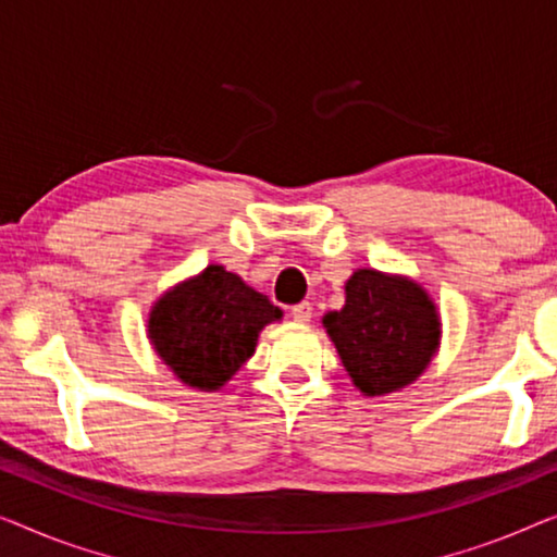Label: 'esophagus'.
I'll list each match as a JSON object with an SVG mask.
<instances>
[{
    "instance_id": "1",
    "label": "esophagus",
    "mask_w": 557,
    "mask_h": 557,
    "mask_svg": "<svg viewBox=\"0 0 557 557\" xmlns=\"http://www.w3.org/2000/svg\"><path fill=\"white\" fill-rule=\"evenodd\" d=\"M289 312H293V318L297 320V323H308V320L312 318V305L310 302H297Z\"/></svg>"
}]
</instances>
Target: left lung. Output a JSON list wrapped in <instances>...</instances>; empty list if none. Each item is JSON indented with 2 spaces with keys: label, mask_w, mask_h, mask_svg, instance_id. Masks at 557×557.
<instances>
[{
  "label": "left lung",
  "mask_w": 557,
  "mask_h": 557,
  "mask_svg": "<svg viewBox=\"0 0 557 557\" xmlns=\"http://www.w3.org/2000/svg\"><path fill=\"white\" fill-rule=\"evenodd\" d=\"M323 325L356 388L366 396L401 391L432 363L442 338L436 305L419 282L379 270H356L346 305Z\"/></svg>",
  "instance_id": "1"
}]
</instances>
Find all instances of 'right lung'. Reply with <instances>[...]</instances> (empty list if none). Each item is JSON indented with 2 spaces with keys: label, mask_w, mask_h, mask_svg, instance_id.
<instances>
[{
  "label": "right lung",
  "mask_w": 557,
  "mask_h": 557,
  "mask_svg": "<svg viewBox=\"0 0 557 557\" xmlns=\"http://www.w3.org/2000/svg\"><path fill=\"white\" fill-rule=\"evenodd\" d=\"M282 310L222 264H209L161 295L148 312V338L178 381L222 388L252 358L262 327Z\"/></svg>",
  "instance_id": "add662e5"
}]
</instances>
